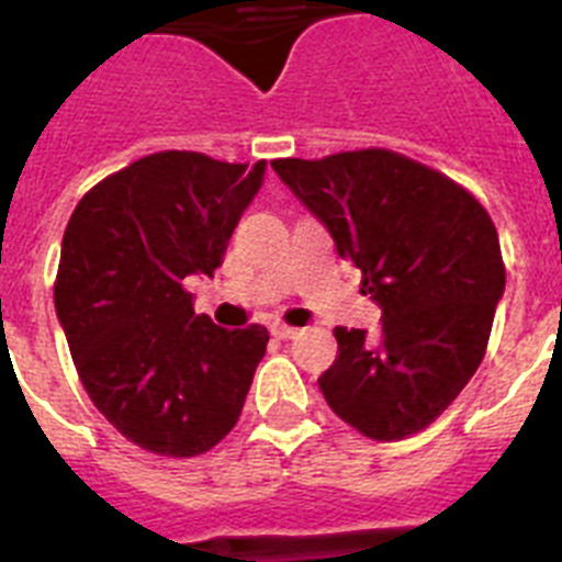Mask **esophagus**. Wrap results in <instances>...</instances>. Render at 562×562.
Wrapping results in <instances>:
<instances>
[{
    "mask_svg": "<svg viewBox=\"0 0 562 562\" xmlns=\"http://www.w3.org/2000/svg\"><path fill=\"white\" fill-rule=\"evenodd\" d=\"M270 331H272V337H278V340H292V337L301 335V329H295V326H286V324H272Z\"/></svg>",
    "mask_w": 562,
    "mask_h": 562,
    "instance_id": "obj_1",
    "label": "esophagus"
}]
</instances>
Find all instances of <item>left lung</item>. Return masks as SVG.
Returning a JSON list of instances; mask_svg holds the SVG:
<instances>
[{
    "instance_id": "obj_1",
    "label": "left lung",
    "mask_w": 562,
    "mask_h": 562,
    "mask_svg": "<svg viewBox=\"0 0 562 562\" xmlns=\"http://www.w3.org/2000/svg\"><path fill=\"white\" fill-rule=\"evenodd\" d=\"M272 171L362 272L380 329L337 326L317 385L329 408L380 441L419 434L484 360L506 272L484 207L445 173L385 148Z\"/></svg>"
}]
</instances>
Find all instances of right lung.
Here are the masks:
<instances>
[{
    "label": "right lung",
    "mask_w": 562,
    "mask_h": 562,
    "mask_svg": "<svg viewBox=\"0 0 562 562\" xmlns=\"http://www.w3.org/2000/svg\"><path fill=\"white\" fill-rule=\"evenodd\" d=\"M265 171V160L148 154L98 182L69 216L58 324L89 400L148 453H205L245 408L270 335L196 315L186 278H213Z\"/></svg>",
    "instance_id": "obj_1"
}]
</instances>
